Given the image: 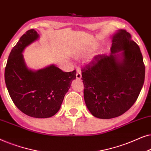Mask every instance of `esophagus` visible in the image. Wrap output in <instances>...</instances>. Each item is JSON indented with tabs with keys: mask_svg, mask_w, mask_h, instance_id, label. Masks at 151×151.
I'll list each match as a JSON object with an SVG mask.
<instances>
[{
	"mask_svg": "<svg viewBox=\"0 0 151 151\" xmlns=\"http://www.w3.org/2000/svg\"><path fill=\"white\" fill-rule=\"evenodd\" d=\"M76 77H77V79H80L81 78V72L79 69L77 70V74H76Z\"/></svg>",
	"mask_w": 151,
	"mask_h": 151,
	"instance_id": "34e87169",
	"label": "esophagus"
}]
</instances>
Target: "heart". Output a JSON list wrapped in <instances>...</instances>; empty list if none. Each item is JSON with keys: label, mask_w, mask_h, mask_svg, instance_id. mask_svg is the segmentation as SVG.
<instances>
[{"label": "heart", "mask_w": 151, "mask_h": 151, "mask_svg": "<svg viewBox=\"0 0 151 151\" xmlns=\"http://www.w3.org/2000/svg\"><path fill=\"white\" fill-rule=\"evenodd\" d=\"M95 49H96L95 46H93V47H92V48H90V50H88L86 54V55H91V54L93 53L94 50H95Z\"/></svg>", "instance_id": "heart-1"}]
</instances>
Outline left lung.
<instances>
[{
  "label": "left lung",
  "instance_id": "8db88e82",
  "mask_svg": "<svg viewBox=\"0 0 151 151\" xmlns=\"http://www.w3.org/2000/svg\"><path fill=\"white\" fill-rule=\"evenodd\" d=\"M122 52L119 60L115 53ZM86 106L100 119L116 117L132 107L144 85L145 65L139 47L125 29L112 37L111 54L99 55L81 70Z\"/></svg>",
  "mask_w": 151,
  "mask_h": 151
}]
</instances>
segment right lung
Here are the masks:
<instances>
[{
  "mask_svg": "<svg viewBox=\"0 0 151 151\" xmlns=\"http://www.w3.org/2000/svg\"><path fill=\"white\" fill-rule=\"evenodd\" d=\"M38 37L32 29L20 38L9 55L5 81L10 97L21 112L32 117L47 118L59 110L77 71L63 72L54 65L36 72L28 69L22 52Z\"/></svg>",
  "mask_w": 151,
  "mask_h": 151,
  "instance_id": "right-lung-1",
  "label": "right lung"
}]
</instances>
